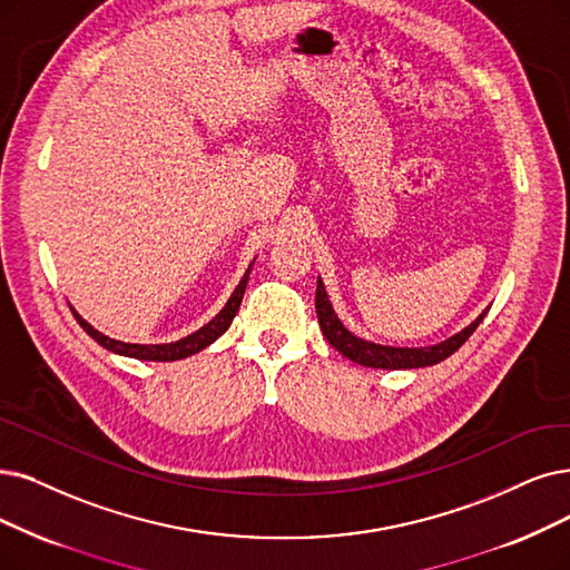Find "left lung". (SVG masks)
<instances>
[{
	"mask_svg": "<svg viewBox=\"0 0 570 570\" xmlns=\"http://www.w3.org/2000/svg\"><path fill=\"white\" fill-rule=\"evenodd\" d=\"M487 311L476 315V321H472L465 330L440 341V344H435V346L397 348V346L374 344V341L360 338L353 332H348L344 327V323L338 321V315L334 313L330 297H327V289L321 278H317V289H315L317 323H321V330H323L325 338L330 341V346L336 348L344 357L362 364V367H374V370H419V367H430V364H438V362L446 360L449 355H453L465 344L476 327H480Z\"/></svg>",
	"mask_w": 570,
	"mask_h": 570,
	"instance_id": "left-lung-1",
	"label": "left lung"
}]
</instances>
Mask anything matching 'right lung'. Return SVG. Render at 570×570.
I'll return each mask as SVG.
<instances>
[{
	"label": "right lung",
	"instance_id": "1",
	"mask_svg": "<svg viewBox=\"0 0 570 570\" xmlns=\"http://www.w3.org/2000/svg\"><path fill=\"white\" fill-rule=\"evenodd\" d=\"M255 264V262H253ZM253 264L247 266L245 276L240 278L238 287L234 289V294L229 297V302L224 304V308L213 317V321L208 325H203L200 330H196L194 334L179 338V341H173V344H126V341H117V338H109L107 334L98 332L94 325H88L83 317L72 308V315L77 317V323L83 327V332L96 338L98 344L111 353L117 355H126V357H135V360H149V362H173V360H185L203 348H208L213 341H217L226 330H229L232 321L236 317L238 308H240V302H243V294H245V287H247V281H249V271H253Z\"/></svg>",
	"mask_w": 570,
	"mask_h": 570
}]
</instances>
